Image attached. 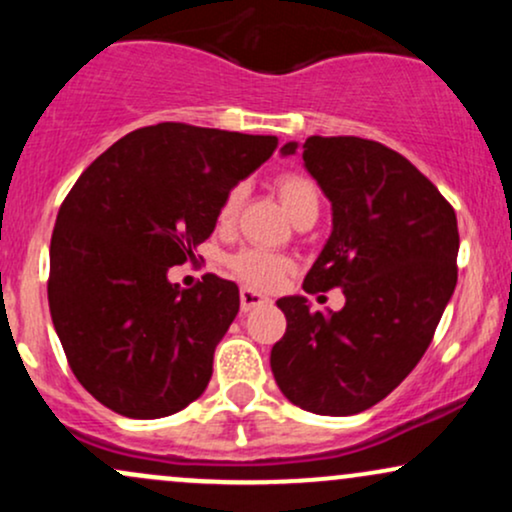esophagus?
Returning <instances> with one entry per match:
<instances>
[{"label": "esophagus", "mask_w": 512, "mask_h": 512, "mask_svg": "<svg viewBox=\"0 0 512 512\" xmlns=\"http://www.w3.org/2000/svg\"><path fill=\"white\" fill-rule=\"evenodd\" d=\"M269 298L262 296V293L252 291V289H240V310L248 313V310L260 308V305H267Z\"/></svg>", "instance_id": "esophagus-1"}]
</instances>
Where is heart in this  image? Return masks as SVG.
I'll return each mask as SVG.
<instances>
[{"label":"heart","mask_w":512,"mask_h":512,"mask_svg":"<svg viewBox=\"0 0 512 512\" xmlns=\"http://www.w3.org/2000/svg\"><path fill=\"white\" fill-rule=\"evenodd\" d=\"M276 195H279L284 209L289 211L293 221L308 219V216H317L320 211V192L317 185L308 175L303 173H281L276 178ZM245 187L236 185L228 190V195L223 197L219 207V223L228 226L238 216L240 204H243ZM228 267L231 272L243 279L248 286L255 289H274L284 281V276L291 272V260L284 255H276V252H262L245 248L236 252V255L228 257Z\"/></svg>","instance_id":"1"}]
</instances>
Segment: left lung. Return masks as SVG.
Returning a JSON list of instances; mask_svg holds the SVG:
<instances>
[{
    "label": "left lung",
    "instance_id": "left-lung-1",
    "mask_svg": "<svg viewBox=\"0 0 512 512\" xmlns=\"http://www.w3.org/2000/svg\"><path fill=\"white\" fill-rule=\"evenodd\" d=\"M298 144L281 146L296 154ZM308 173L332 202V233L303 289H342V310L279 298L286 334L272 373L289 402L322 416L366 411L426 354L457 284L455 209L419 168L361 137H308Z\"/></svg>",
    "mask_w": 512,
    "mask_h": 512
}]
</instances>
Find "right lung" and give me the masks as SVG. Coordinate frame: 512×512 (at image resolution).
I'll return each instance as SVG.
<instances>
[{
	"mask_svg": "<svg viewBox=\"0 0 512 512\" xmlns=\"http://www.w3.org/2000/svg\"><path fill=\"white\" fill-rule=\"evenodd\" d=\"M276 144L161 122L103 151L64 197L50 243V315L69 368L103 407L161 419L207 390L238 286L207 274L180 291L168 269L195 260L223 197Z\"/></svg>",
	"mask_w": 512,
	"mask_h": 512,
	"instance_id": "obj_1",
	"label": "right lung"
}]
</instances>
